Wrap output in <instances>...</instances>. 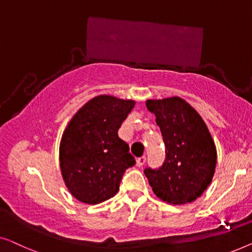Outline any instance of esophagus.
<instances>
[{"instance_id": "34e87169", "label": "esophagus", "mask_w": 252, "mask_h": 252, "mask_svg": "<svg viewBox=\"0 0 252 252\" xmlns=\"http://www.w3.org/2000/svg\"><path fill=\"white\" fill-rule=\"evenodd\" d=\"M146 162V157H141L137 158V166H141L144 165V163Z\"/></svg>"}]
</instances>
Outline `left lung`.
<instances>
[{
  "mask_svg": "<svg viewBox=\"0 0 252 252\" xmlns=\"http://www.w3.org/2000/svg\"><path fill=\"white\" fill-rule=\"evenodd\" d=\"M165 145L161 168L144 170L155 195L172 204L195 201L211 184L217 151L208 126L189 102L179 97L148 99Z\"/></svg>",
  "mask_w": 252,
  "mask_h": 252,
  "instance_id": "1",
  "label": "left lung"
}]
</instances>
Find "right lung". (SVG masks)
<instances>
[{
	"label": "right lung",
	"mask_w": 252,
	"mask_h": 252,
	"mask_svg": "<svg viewBox=\"0 0 252 252\" xmlns=\"http://www.w3.org/2000/svg\"><path fill=\"white\" fill-rule=\"evenodd\" d=\"M136 102L101 94L73 116L59 146L60 170L70 194L87 204H98L118 193L123 173L136 160L118 136Z\"/></svg>",
	"instance_id": "obj_1"
}]
</instances>
